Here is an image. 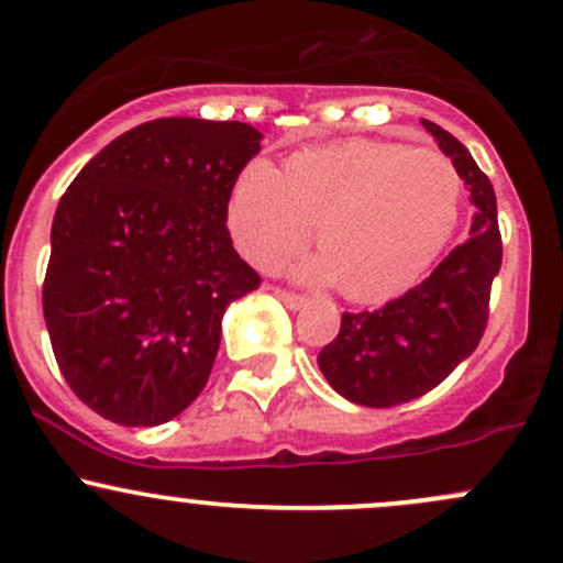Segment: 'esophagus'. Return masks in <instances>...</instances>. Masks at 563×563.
Wrapping results in <instances>:
<instances>
[{
    "label": "esophagus",
    "mask_w": 563,
    "mask_h": 563,
    "mask_svg": "<svg viewBox=\"0 0 563 563\" xmlns=\"http://www.w3.org/2000/svg\"><path fill=\"white\" fill-rule=\"evenodd\" d=\"M274 292H276V298H279L287 308H292V311H300V308L308 306V298H303V295H295V292H289V289H282V287H276Z\"/></svg>",
    "instance_id": "esophagus-1"
}]
</instances>
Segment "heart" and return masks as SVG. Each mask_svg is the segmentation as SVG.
<instances>
[{"instance_id": "heart-1", "label": "heart", "mask_w": 563, "mask_h": 563, "mask_svg": "<svg viewBox=\"0 0 563 563\" xmlns=\"http://www.w3.org/2000/svg\"><path fill=\"white\" fill-rule=\"evenodd\" d=\"M462 179L443 155L405 144L352 142L306 150L279 174L252 163L233 187L228 225L252 263L274 268L317 225L319 255L300 276L335 284L352 300L413 287L451 241Z\"/></svg>"}]
</instances>
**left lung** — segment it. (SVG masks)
Instances as JSON below:
<instances>
[{
  "instance_id": "left-lung-1",
  "label": "left lung",
  "mask_w": 563,
  "mask_h": 563,
  "mask_svg": "<svg viewBox=\"0 0 563 563\" xmlns=\"http://www.w3.org/2000/svg\"><path fill=\"white\" fill-rule=\"evenodd\" d=\"M421 123L470 187L477 211L470 239L424 282L378 311L343 313L338 335L319 352V371L332 389L367 408H391L427 395L475 352L501 265L492 183L456 136L432 120Z\"/></svg>"
}]
</instances>
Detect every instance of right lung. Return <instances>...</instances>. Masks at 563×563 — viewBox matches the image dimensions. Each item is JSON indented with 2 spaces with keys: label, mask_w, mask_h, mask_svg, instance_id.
<instances>
[{
  "label": "right lung",
  "mask_w": 563,
  "mask_h": 563,
  "mask_svg": "<svg viewBox=\"0 0 563 563\" xmlns=\"http://www.w3.org/2000/svg\"><path fill=\"white\" fill-rule=\"evenodd\" d=\"M260 139L235 120H150L90 158L58 201L45 324L66 384L114 424L183 413L207 386L225 308L257 289L225 222Z\"/></svg>",
  "instance_id": "right-lung-1"
}]
</instances>
